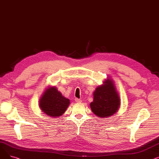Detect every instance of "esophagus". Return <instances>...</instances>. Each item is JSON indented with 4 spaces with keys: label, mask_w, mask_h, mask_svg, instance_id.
<instances>
[{
    "label": "esophagus",
    "mask_w": 159,
    "mask_h": 159,
    "mask_svg": "<svg viewBox=\"0 0 159 159\" xmlns=\"http://www.w3.org/2000/svg\"><path fill=\"white\" fill-rule=\"evenodd\" d=\"M75 101L76 102H82V100L79 99L78 98H75Z\"/></svg>",
    "instance_id": "34e87169"
}]
</instances>
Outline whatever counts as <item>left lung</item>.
I'll return each mask as SVG.
<instances>
[{"label": "left lung", "instance_id": "obj_1", "mask_svg": "<svg viewBox=\"0 0 159 159\" xmlns=\"http://www.w3.org/2000/svg\"><path fill=\"white\" fill-rule=\"evenodd\" d=\"M120 106V99L112 80L107 79L105 84L97 88L93 93V101L90 107L99 117H108L116 112Z\"/></svg>", "mask_w": 159, "mask_h": 159}]
</instances>
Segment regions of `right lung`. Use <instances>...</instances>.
Segmentation results:
<instances>
[{"instance_id":"right-lung-1","label":"right lung","mask_w":159,"mask_h":159,"mask_svg":"<svg viewBox=\"0 0 159 159\" xmlns=\"http://www.w3.org/2000/svg\"><path fill=\"white\" fill-rule=\"evenodd\" d=\"M70 104V100L64 97L55 87L48 89L40 100L39 106L47 115L53 117L61 116Z\"/></svg>"}]
</instances>
